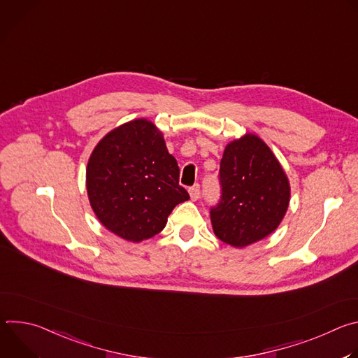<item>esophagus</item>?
Here are the masks:
<instances>
[{
  "label": "esophagus",
  "instance_id": "1",
  "mask_svg": "<svg viewBox=\"0 0 358 358\" xmlns=\"http://www.w3.org/2000/svg\"><path fill=\"white\" fill-rule=\"evenodd\" d=\"M188 192H189V196H191V199L192 201H196L198 198H199V192H201V188H199V184H195V185H192V187H189V189H188Z\"/></svg>",
  "mask_w": 358,
  "mask_h": 358
}]
</instances>
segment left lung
Masks as SVG:
<instances>
[{"label": "left lung", "instance_id": "8db88e82", "mask_svg": "<svg viewBox=\"0 0 358 358\" xmlns=\"http://www.w3.org/2000/svg\"><path fill=\"white\" fill-rule=\"evenodd\" d=\"M220 185L221 196L210 215L215 235L228 245L243 248L264 239L286 214L287 177L258 136L245 134L225 147Z\"/></svg>", "mask_w": 358, "mask_h": 358}]
</instances>
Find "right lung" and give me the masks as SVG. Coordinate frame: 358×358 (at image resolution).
<instances>
[{
  "label": "right lung",
  "mask_w": 358,
  "mask_h": 358,
  "mask_svg": "<svg viewBox=\"0 0 358 358\" xmlns=\"http://www.w3.org/2000/svg\"><path fill=\"white\" fill-rule=\"evenodd\" d=\"M178 180V164L162 131L145 119L122 124L101 138L86 170L96 217L131 242L157 235L177 203L189 199Z\"/></svg>",
  "instance_id": "add662e5"
}]
</instances>
